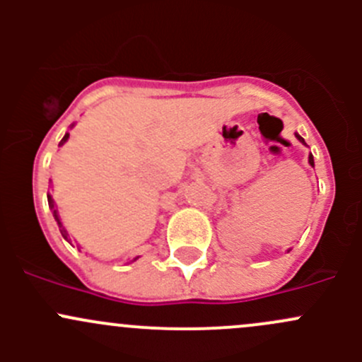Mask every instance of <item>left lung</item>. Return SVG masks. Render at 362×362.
I'll list each match as a JSON object with an SVG mask.
<instances>
[{
  "mask_svg": "<svg viewBox=\"0 0 362 362\" xmlns=\"http://www.w3.org/2000/svg\"><path fill=\"white\" fill-rule=\"evenodd\" d=\"M296 138H298V140H299V141H301V144H303V145H306V144H305V140H303V138H301V136H299V134H298V133H296ZM308 163H310V164H312V166H313V156H312V154H310V156H308Z\"/></svg>",
  "mask_w": 362,
  "mask_h": 362,
  "instance_id": "left-lung-1",
  "label": "left lung"
}]
</instances>
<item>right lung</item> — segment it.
Returning a JSON list of instances; mask_svg holds the SVG:
<instances>
[{"instance_id":"add662e5","label":"right lung","mask_w":362,"mask_h":362,"mask_svg":"<svg viewBox=\"0 0 362 362\" xmlns=\"http://www.w3.org/2000/svg\"><path fill=\"white\" fill-rule=\"evenodd\" d=\"M68 138H69V133L64 134V138H63V140H61L59 147H61V145L64 144V141L68 140ZM47 199H49V206H50V210H52V215H54V218H56V221H57V226H59V231H61V235H63V238H64V240H68V236H69V235H68V231H66V229L63 228V222H61L59 215H57V210H56V206H54V199H52V196L49 194V196H47ZM68 242H69V240H68ZM136 259H138V257H134L133 261H131V262H134V261H136Z\"/></svg>"}]
</instances>
